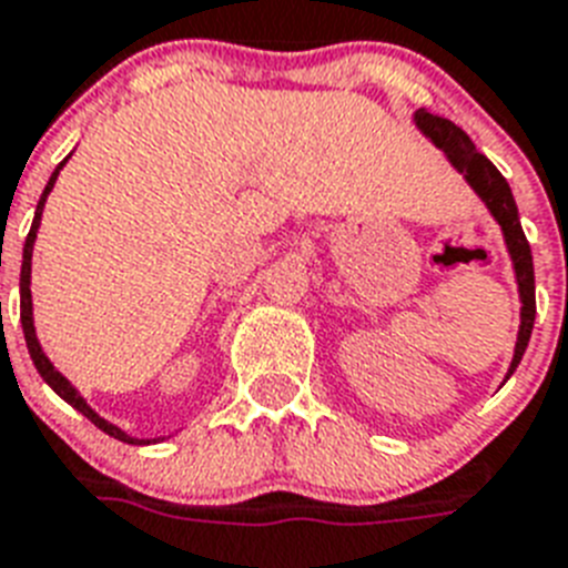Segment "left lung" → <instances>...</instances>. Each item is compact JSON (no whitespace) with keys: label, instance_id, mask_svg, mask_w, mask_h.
<instances>
[{"label":"left lung","instance_id":"1","mask_svg":"<svg viewBox=\"0 0 568 568\" xmlns=\"http://www.w3.org/2000/svg\"><path fill=\"white\" fill-rule=\"evenodd\" d=\"M416 125L425 138H430V143L446 152V158L455 163L457 172H464V179L469 181L471 190L484 199V205L489 207V213L496 216V222L505 231L507 252L514 257L516 281H519V298H521V325L519 337H516V352L514 363H510V372L507 378L514 375V369L519 366L525 348H528L530 331H534V316H537V296H534V257H530V246L525 240V231H521L519 222V207H516V199L510 193V184L501 172L493 166L487 155H480L475 143L469 140L464 129H457L452 120H443L437 113L430 111H416Z\"/></svg>","mask_w":568,"mask_h":568}]
</instances>
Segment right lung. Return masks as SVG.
<instances>
[{
	"instance_id": "right-lung-1",
	"label": "right lung",
	"mask_w": 568,
	"mask_h": 568,
	"mask_svg": "<svg viewBox=\"0 0 568 568\" xmlns=\"http://www.w3.org/2000/svg\"><path fill=\"white\" fill-rule=\"evenodd\" d=\"M63 163H67V161L58 163V170L52 172V179H49L47 190H43V196H40L38 211H34V222H31L29 237H26V246H22V270H20V322H22V334H26V346H29V355H31V361H34V366H38L40 378L47 381L49 387H52L54 393H58V396H61L63 402H67V405H72L79 413H84V416H88V419L93 422L97 428H102L104 434H108V437L122 439V443H131V446H134V443H149V439H134V437H129L125 430H120V428H116V425H111V422H108V419H102V416H99V413L93 410V407H90L88 402H84V398L79 396V389L72 387L70 381L63 378L61 372L54 369L52 363H49V357L43 355V348H40V343H38V334H34V320H31V290H29V284H31V248H34V237H38L40 216H43V205H47V196H49V193H52L54 179H58V172L63 170Z\"/></svg>"
}]
</instances>
